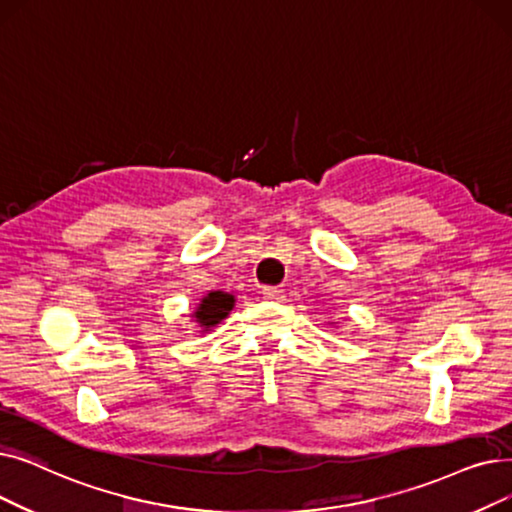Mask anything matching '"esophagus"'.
Here are the masks:
<instances>
[{"mask_svg":"<svg viewBox=\"0 0 512 512\" xmlns=\"http://www.w3.org/2000/svg\"><path fill=\"white\" fill-rule=\"evenodd\" d=\"M261 295H263L265 301H282L284 299L280 288H274V286H265L263 291H261Z\"/></svg>","mask_w":512,"mask_h":512,"instance_id":"esophagus-1","label":"esophagus"}]
</instances>
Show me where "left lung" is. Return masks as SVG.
<instances>
[{
    "instance_id": "1",
    "label": "left lung",
    "mask_w": 512,
    "mask_h": 512,
    "mask_svg": "<svg viewBox=\"0 0 512 512\" xmlns=\"http://www.w3.org/2000/svg\"><path fill=\"white\" fill-rule=\"evenodd\" d=\"M328 324H335V322H328Z\"/></svg>"
}]
</instances>
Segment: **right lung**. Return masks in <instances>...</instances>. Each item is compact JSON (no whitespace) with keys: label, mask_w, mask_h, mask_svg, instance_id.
Returning <instances> with one entry per match:
<instances>
[{"label":"right lung","mask_w":512,"mask_h":512,"mask_svg":"<svg viewBox=\"0 0 512 512\" xmlns=\"http://www.w3.org/2000/svg\"><path fill=\"white\" fill-rule=\"evenodd\" d=\"M234 305H236V297L232 293L209 291L205 297H201V301L196 303L190 318L192 322L198 324L201 332H209L211 328H215L230 316Z\"/></svg>","instance_id":"add662e5"}]
</instances>
